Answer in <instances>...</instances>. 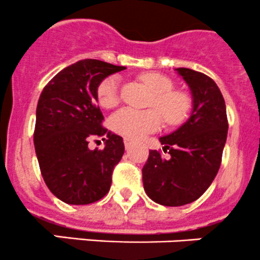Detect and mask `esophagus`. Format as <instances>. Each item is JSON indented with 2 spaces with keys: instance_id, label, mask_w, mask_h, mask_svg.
<instances>
[{
  "instance_id": "obj_1",
  "label": "esophagus",
  "mask_w": 260,
  "mask_h": 260,
  "mask_svg": "<svg viewBox=\"0 0 260 260\" xmlns=\"http://www.w3.org/2000/svg\"><path fill=\"white\" fill-rule=\"evenodd\" d=\"M123 142H124V147L125 148H129L131 146H132V143H133V141L131 140V138H128V137H124V140H123Z\"/></svg>"
}]
</instances>
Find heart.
Instances as JSON below:
<instances>
[{"label":"heart","mask_w":260,"mask_h":260,"mask_svg":"<svg viewBox=\"0 0 260 260\" xmlns=\"http://www.w3.org/2000/svg\"><path fill=\"white\" fill-rule=\"evenodd\" d=\"M140 79L153 91L151 107L158 109L138 111L122 108L113 114L111 125L115 132L131 138H140L154 132L162 124V117L169 124H180L191 111V98L186 91L174 89V81L161 73L148 72L141 74ZM119 79L115 75L106 78L98 85V102L104 108H112L118 102Z\"/></svg>","instance_id":"heart-1"}]
</instances>
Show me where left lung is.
<instances>
[{"label":"left lung","mask_w":260,"mask_h":260,"mask_svg":"<svg viewBox=\"0 0 260 260\" xmlns=\"http://www.w3.org/2000/svg\"><path fill=\"white\" fill-rule=\"evenodd\" d=\"M176 72L190 88L192 112L180 128L159 138L170 158L151 149L142 169L147 196L164 206L186 205L208 190L220 169L229 127L216 83L187 68H177Z\"/></svg>","instance_id":"1"}]
</instances>
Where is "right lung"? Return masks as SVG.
<instances>
[{
    "label": "right lung",
    "mask_w": 260,
    "mask_h": 260,
    "mask_svg": "<svg viewBox=\"0 0 260 260\" xmlns=\"http://www.w3.org/2000/svg\"><path fill=\"white\" fill-rule=\"evenodd\" d=\"M85 59L67 67L46 84L36 108L34 145L49 190L72 205L95 203L108 193L114 166L124 153L123 138L102 125L98 85L124 70ZM103 137V150L91 151L88 140Z\"/></svg>",
    "instance_id": "1"
}]
</instances>
